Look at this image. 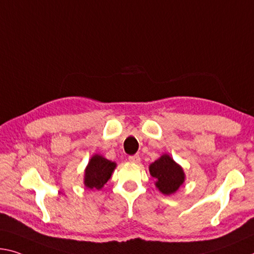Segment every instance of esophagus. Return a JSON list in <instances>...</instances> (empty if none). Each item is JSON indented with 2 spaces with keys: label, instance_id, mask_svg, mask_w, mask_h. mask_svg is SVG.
<instances>
[{
  "label": "esophagus",
  "instance_id": "esophagus-1",
  "mask_svg": "<svg viewBox=\"0 0 254 254\" xmlns=\"http://www.w3.org/2000/svg\"><path fill=\"white\" fill-rule=\"evenodd\" d=\"M128 160H130L131 163L138 164V163H140V156H139V155H132V156H128Z\"/></svg>",
  "mask_w": 254,
  "mask_h": 254
}]
</instances>
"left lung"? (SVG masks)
<instances>
[{
  "instance_id": "8db88e82",
  "label": "left lung",
  "mask_w": 254,
  "mask_h": 254,
  "mask_svg": "<svg viewBox=\"0 0 254 254\" xmlns=\"http://www.w3.org/2000/svg\"><path fill=\"white\" fill-rule=\"evenodd\" d=\"M149 172L156 179V187L164 194H172L184 182L182 167L168 155H163L149 166Z\"/></svg>"
}]
</instances>
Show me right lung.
I'll return each instance as SVG.
<instances>
[{
  "label": "right lung",
  "mask_w": 254,
  "mask_h": 254,
  "mask_svg": "<svg viewBox=\"0 0 254 254\" xmlns=\"http://www.w3.org/2000/svg\"><path fill=\"white\" fill-rule=\"evenodd\" d=\"M115 167V163L104 158L103 156H92L87 166L86 174H84V185L88 189H97V190H99L111 179L112 173Z\"/></svg>",
  "instance_id": "1"
}]
</instances>
